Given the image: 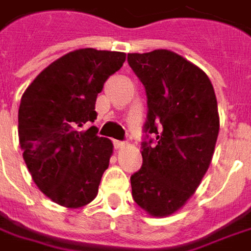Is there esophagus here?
<instances>
[{"label": "esophagus", "mask_w": 251, "mask_h": 251, "mask_svg": "<svg viewBox=\"0 0 251 251\" xmlns=\"http://www.w3.org/2000/svg\"><path fill=\"white\" fill-rule=\"evenodd\" d=\"M113 145H114V148H116V149H122V148H124V146L127 145V144H126L124 141H119V139H114Z\"/></svg>", "instance_id": "obj_1"}]
</instances>
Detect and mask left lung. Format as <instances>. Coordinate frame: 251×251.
I'll list each match as a JSON object with an SVG mask.
<instances>
[{
  "label": "left lung",
  "instance_id": "left-lung-1",
  "mask_svg": "<svg viewBox=\"0 0 251 251\" xmlns=\"http://www.w3.org/2000/svg\"><path fill=\"white\" fill-rule=\"evenodd\" d=\"M127 62L148 99L132 199L151 216H170L195 193L213 157L220 129L214 88L203 70L176 52L128 53Z\"/></svg>",
  "mask_w": 251,
  "mask_h": 251
}]
</instances>
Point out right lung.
I'll list each match as a JSON object with an SVG mask.
<instances>
[{"label": "right lung", "instance_id": "add662e5", "mask_svg": "<svg viewBox=\"0 0 251 251\" xmlns=\"http://www.w3.org/2000/svg\"><path fill=\"white\" fill-rule=\"evenodd\" d=\"M124 60V52H69L44 69L22 97L23 159L40 191L60 206L82 207L98 195L113 144L98 137L97 127H80L97 119V97Z\"/></svg>", "mask_w": 251, "mask_h": 251}]
</instances>
